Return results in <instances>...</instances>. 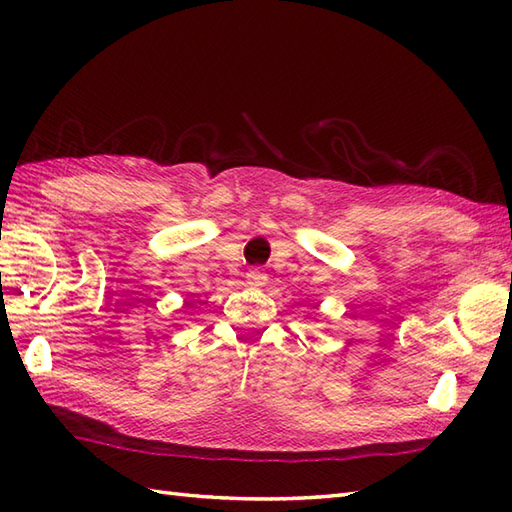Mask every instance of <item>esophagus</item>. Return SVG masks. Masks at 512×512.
<instances>
[{
  "mask_svg": "<svg viewBox=\"0 0 512 512\" xmlns=\"http://www.w3.org/2000/svg\"><path fill=\"white\" fill-rule=\"evenodd\" d=\"M246 281H248L250 286H264L266 281H268V277H266L259 268H253V270H250V273L246 275Z\"/></svg>",
  "mask_w": 512,
  "mask_h": 512,
  "instance_id": "obj_1",
  "label": "esophagus"
}]
</instances>
